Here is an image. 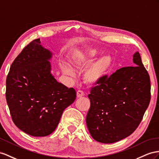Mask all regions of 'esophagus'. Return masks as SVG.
<instances>
[{"instance_id": "34e87169", "label": "esophagus", "mask_w": 159, "mask_h": 159, "mask_svg": "<svg viewBox=\"0 0 159 159\" xmlns=\"http://www.w3.org/2000/svg\"><path fill=\"white\" fill-rule=\"evenodd\" d=\"M76 94H77V97H82L84 95V93L83 91L79 90V91H77Z\"/></svg>"}]
</instances>
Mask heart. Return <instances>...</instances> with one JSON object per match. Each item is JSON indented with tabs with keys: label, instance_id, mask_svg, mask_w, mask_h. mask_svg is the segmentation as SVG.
Wrapping results in <instances>:
<instances>
[{
	"label": "heart",
	"instance_id": "b5f03b06",
	"mask_svg": "<svg viewBox=\"0 0 159 159\" xmlns=\"http://www.w3.org/2000/svg\"><path fill=\"white\" fill-rule=\"evenodd\" d=\"M97 55L95 50H88L80 52L75 58V64L76 68L81 69L83 66L90 63ZM112 60L109 56H104L99 59L84 73L83 78L86 83L95 84L101 79L111 66ZM63 72L70 76H75L74 70L67 64H62Z\"/></svg>",
	"mask_w": 159,
	"mask_h": 159
}]
</instances>
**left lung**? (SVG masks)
<instances>
[{
    "label": "left lung",
    "instance_id": "1",
    "mask_svg": "<svg viewBox=\"0 0 159 159\" xmlns=\"http://www.w3.org/2000/svg\"><path fill=\"white\" fill-rule=\"evenodd\" d=\"M134 66L103 76L91 89L86 123L93 139L113 143L132 134L139 125L150 101V80L139 52Z\"/></svg>",
    "mask_w": 159,
    "mask_h": 159
}]
</instances>
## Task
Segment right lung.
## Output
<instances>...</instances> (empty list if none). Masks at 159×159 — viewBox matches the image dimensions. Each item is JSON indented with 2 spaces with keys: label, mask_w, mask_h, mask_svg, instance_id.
<instances>
[{
  "label": "right lung",
  "mask_w": 159,
  "mask_h": 159,
  "mask_svg": "<svg viewBox=\"0 0 159 159\" xmlns=\"http://www.w3.org/2000/svg\"><path fill=\"white\" fill-rule=\"evenodd\" d=\"M40 39L23 48L12 63L6 80V99L14 124L33 136L54 131L64 110L76 93L58 83L51 74L52 53Z\"/></svg>",
  "instance_id": "1"
}]
</instances>
